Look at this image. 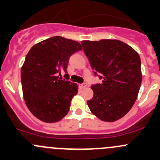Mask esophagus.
<instances>
[{"label": "esophagus", "mask_w": 160, "mask_h": 160, "mask_svg": "<svg viewBox=\"0 0 160 160\" xmlns=\"http://www.w3.org/2000/svg\"><path fill=\"white\" fill-rule=\"evenodd\" d=\"M80 87H81L82 89H84V88H86V87H87V83H83L80 84Z\"/></svg>", "instance_id": "1"}]
</instances>
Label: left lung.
<instances>
[{"label":"left lung","instance_id":"8db88e82","mask_svg":"<svg viewBox=\"0 0 160 160\" xmlns=\"http://www.w3.org/2000/svg\"><path fill=\"white\" fill-rule=\"evenodd\" d=\"M81 45L94 74L102 80L91 87L94 94L87 101L89 109L104 122L122 118L138 98L142 81L139 54L119 40L82 41Z\"/></svg>","mask_w":160,"mask_h":160}]
</instances>
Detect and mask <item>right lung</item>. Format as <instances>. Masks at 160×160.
Segmentation results:
<instances>
[{
	"label": "right lung",
	"instance_id": "obj_1",
	"mask_svg": "<svg viewBox=\"0 0 160 160\" xmlns=\"http://www.w3.org/2000/svg\"><path fill=\"white\" fill-rule=\"evenodd\" d=\"M81 49L76 41L54 36L36 44L28 52L21 68L22 93L26 106L39 120L57 122L69 112L78 87L58 75L67 73L70 57Z\"/></svg>",
	"mask_w": 160,
	"mask_h": 160
}]
</instances>
